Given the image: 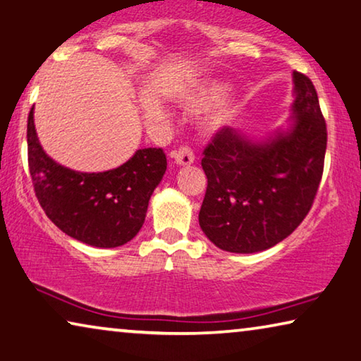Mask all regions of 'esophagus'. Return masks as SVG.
<instances>
[{
	"label": "esophagus",
	"mask_w": 361,
	"mask_h": 361,
	"mask_svg": "<svg viewBox=\"0 0 361 361\" xmlns=\"http://www.w3.org/2000/svg\"><path fill=\"white\" fill-rule=\"evenodd\" d=\"M171 157H173V160L178 165H191L192 162H195V154H192L191 147L188 146H181L180 149H176L171 152Z\"/></svg>",
	"instance_id": "esophagus-1"
}]
</instances>
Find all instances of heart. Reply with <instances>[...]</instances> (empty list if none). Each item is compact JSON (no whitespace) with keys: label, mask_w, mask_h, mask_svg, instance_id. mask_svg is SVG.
<instances>
[{"label":"heart","mask_w":361,"mask_h":361,"mask_svg":"<svg viewBox=\"0 0 361 361\" xmlns=\"http://www.w3.org/2000/svg\"><path fill=\"white\" fill-rule=\"evenodd\" d=\"M225 95H227V85L225 84H204V85H199L196 89H192L191 92H188L185 97V102L188 109L201 111L215 104H219V102H222ZM235 115H236L235 106H227V109H224L222 111H219L217 115L212 116L207 125L212 129H219L232 121Z\"/></svg>","instance_id":"b5f03b06"}]
</instances>
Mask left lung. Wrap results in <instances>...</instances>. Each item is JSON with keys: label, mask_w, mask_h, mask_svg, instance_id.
<instances>
[{"label": "left lung", "mask_w": 361, "mask_h": 361, "mask_svg": "<svg viewBox=\"0 0 361 361\" xmlns=\"http://www.w3.org/2000/svg\"><path fill=\"white\" fill-rule=\"evenodd\" d=\"M287 129L255 141L222 128L204 149L207 176L199 225L217 248L264 251L281 243L313 206L324 169L326 121L310 78L293 73Z\"/></svg>", "instance_id": "obj_1"}]
</instances>
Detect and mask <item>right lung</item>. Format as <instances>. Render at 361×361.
Listing matches in <instances>:
<instances>
[{
	"instance_id": "right-lung-1",
	"label": "right lung",
	"mask_w": 361,
	"mask_h": 361,
	"mask_svg": "<svg viewBox=\"0 0 361 361\" xmlns=\"http://www.w3.org/2000/svg\"><path fill=\"white\" fill-rule=\"evenodd\" d=\"M27 152L35 196L47 217L74 240L95 248H116L141 230L149 199L162 181L166 157L162 149H139L118 169L84 173L48 157L34 125L27 121Z\"/></svg>"
}]
</instances>
